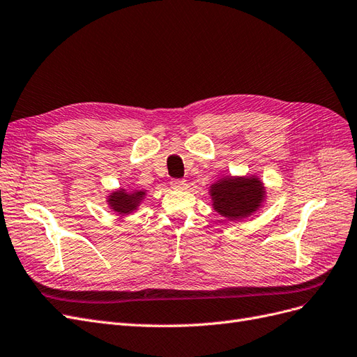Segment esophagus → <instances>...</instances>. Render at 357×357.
I'll return each instance as SVG.
<instances>
[{"label": "esophagus", "instance_id": "obj_1", "mask_svg": "<svg viewBox=\"0 0 357 357\" xmlns=\"http://www.w3.org/2000/svg\"><path fill=\"white\" fill-rule=\"evenodd\" d=\"M171 188L172 189H185L186 188V181L185 180H180V178L171 180Z\"/></svg>", "mask_w": 357, "mask_h": 357}]
</instances>
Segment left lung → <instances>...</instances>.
I'll return each instance as SVG.
<instances>
[{
    "mask_svg": "<svg viewBox=\"0 0 357 357\" xmlns=\"http://www.w3.org/2000/svg\"><path fill=\"white\" fill-rule=\"evenodd\" d=\"M213 210L222 218L238 222L264 207L266 188L257 176H223L208 188Z\"/></svg>",
    "mask_w": 357,
    "mask_h": 357,
    "instance_id": "8db88e82",
    "label": "left lung"
}]
</instances>
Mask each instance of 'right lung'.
Instances as JSON below:
<instances>
[{
  "instance_id": "add662e5",
  "label": "right lung",
  "mask_w": 357,
  "mask_h": 357,
  "mask_svg": "<svg viewBox=\"0 0 357 357\" xmlns=\"http://www.w3.org/2000/svg\"><path fill=\"white\" fill-rule=\"evenodd\" d=\"M146 195H147V190H143V189L119 188V189L110 190V193L105 198V202L116 215L123 218V215L135 213L139 208V205H142L143 201L146 199Z\"/></svg>"
}]
</instances>
